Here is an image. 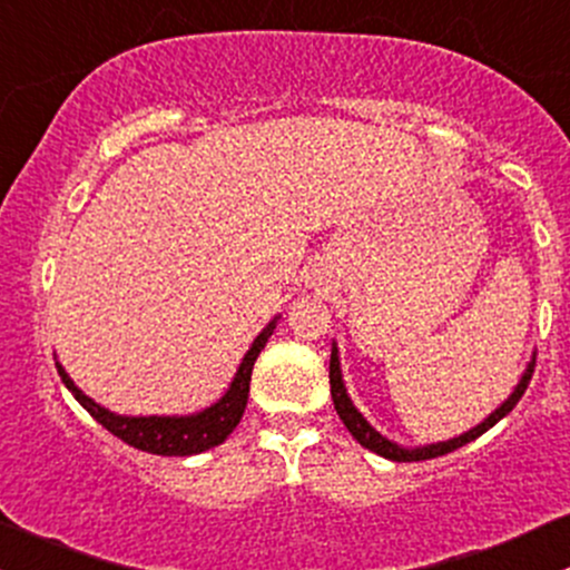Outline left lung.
<instances>
[{"label": "left lung", "mask_w": 570, "mask_h": 570, "mask_svg": "<svg viewBox=\"0 0 570 570\" xmlns=\"http://www.w3.org/2000/svg\"><path fill=\"white\" fill-rule=\"evenodd\" d=\"M532 373H535V360L530 362V367H527V373L521 375L519 386L513 390V395L508 397V401L502 403L500 409H497L494 414L489 416L485 422H480L478 428H472V431H466L463 436L459 439H450V442H439V444H428V448H414V450H406V448H397V444H392L390 439L381 436L379 431H373L371 425H367V420L362 416L360 412L354 409V403H351V397L345 395V386H343V375H340V360H337V348L332 345V360H328V386H332V401H334V409H337L340 420H343V425L348 428L351 436L356 439V442L362 444V448L373 450V453L384 455V459L390 461H428V459H439V455H448L453 453V450L463 448V444L474 442L478 436H483L489 428H494L497 422L502 420L504 414L513 412L515 403L521 401V395L527 392V384H530Z\"/></svg>", "instance_id": "left-lung-1"}]
</instances>
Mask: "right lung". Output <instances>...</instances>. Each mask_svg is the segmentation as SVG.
I'll return each mask as SVG.
<instances>
[{
    "mask_svg": "<svg viewBox=\"0 0 570 570\" xmlns=\"http://www.w3.org/2000/svg\"><path fill=\"white\" fill-rule=\"evenodd\" d=\"M274 324L272 321L257 340L252 343V348L246 351L242 367H238L236 379H233L230 390L225 392L219 403H214L205 412L191 414V416H120L111 414L109 409L98 406L96 401L85 395L79 386L70 381V375L62 371V365H57V373H60L62 384L68 386L70 395L81 403L109 433H115L117 439H122L131 448L142 450V453L154 455H195L203 453V450L216 448V444L225 442L233 433V428L242 422L246 397H249V381H252V367H255L257 354L266 348L268 337H272Z\"/></svg>",
    "mask_w": 570,
    "mask_h": 570,
    "instance_id": "add662e5",
    "label": "right lung"
}]
</instances>
